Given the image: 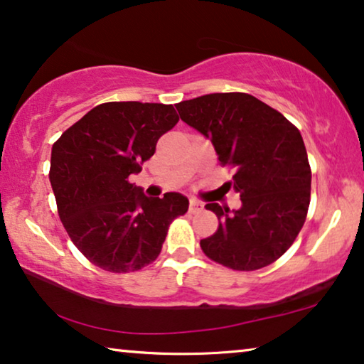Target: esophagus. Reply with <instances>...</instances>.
Returning <instances> with one entry per match:
<instances>
[{
    "mask_svg": "<svg viewBox=\"0 0 364 364\" xmlns=\"http://www.w3.org/2000/svg\"><path fill=\"white\" fill-rule=\"evenodd\" d=\"M201 211H203V204L196 201V199H191V201H189V213L196 214V213H201Z\"/></svg>",
    "mask_w": 364,
    "mask_h": 364,
    "instance_id": "obj_1",
    "label": "esophagus"
}]
</instances>
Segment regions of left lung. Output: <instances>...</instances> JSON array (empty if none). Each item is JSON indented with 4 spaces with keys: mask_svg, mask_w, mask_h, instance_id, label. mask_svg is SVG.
<instances>
[{
    "mask_svg": "<svg viewBox=\"0 0 364 364\" xmlns=\"http://www.w3.org/2000/svg\"><path fill=\"white\" fill-rule=\"evenodd\" d=\"M181 120L213 141L221 166L234 170L224 186L242 206L208 203L218 231L201 239L203 252L232 270L267 267L287 252L304 228L311 170L299 129L279 110L244 94H208L176 104Z\"/></svg>",
    "mask_w": 364,
    "mask_h": 364,
    "instance_id": "left-lung-1",
    "label": "left lung"
}]
</instances>
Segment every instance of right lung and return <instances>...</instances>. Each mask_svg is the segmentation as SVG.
I'll return each instance as SVG.
<instances>
[{
  "mask_svg": "<svg viewBox=\"0 0 364 364\" xmlns=\"http://www.w3.org/2000/svg\"><path fill=\"white\" fill-rule=\"evenodd\" d=\"M178 120L173 105L105 102L53 145L49 180L59 218L97 267L129 274L151 264L170 224L188 211L183 194L146 198L129 180Z\"/></svg>",
  "mask_w": 364,
  "mask_h": 364,
  "instance_id": "1",
  "label": "right lung"
}]
</instances>
